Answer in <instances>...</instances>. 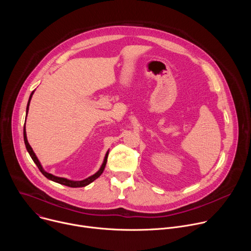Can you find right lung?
<instances>
[{
	"instance_id": "1",
	"label": "right lung",
	"mask_w": 251,
	"mask_h": 251,
	"mask_svg": "<svg viewBox=\"0 0 251 251\" xmlns=\"http://www.w3.org/2000/svg\"><path fill=\"white\" fill-rule=\"evenodd\" d=\"M32 94H33V91L31 92V94H30V96H29V99H28V102H27V106H26V114H27V111H28L29 101H30V99H31ZM24 140H25V148H26V150H27V152H28L29 156L31 157V159H32V161L35 163V165L38 166V168H39V170L42 172V174H43L45 176H47L48 178H50V180H51V181H53V182H56V183H58V184H61V185H64V186L70 187V188H80V187H85V186L89 185L90 183H92L94 180H96V178H97V177H98V176L103 173L104 168H105L106 163H107V157H108V152H107V153H106V155H105V158H104V161H103V164H102L101 168H100V169H99V171H98L97 173H95L93 176H90L89 177L85 178V180H83V181L75 182V181L67 180V178H64V177L55 176H53V175H51V174H50V173H47V172L43 169V167H42V165H41L40 161L38 160L37 156H35V154L33 153V151H32L31 147H30V146H29V144H28L27 139H26V133H25V126H24Z\"/></svg>"
}]
</instances>
